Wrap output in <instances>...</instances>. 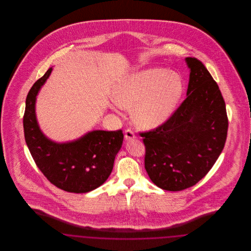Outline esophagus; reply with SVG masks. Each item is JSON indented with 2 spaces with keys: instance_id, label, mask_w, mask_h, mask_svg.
Masks as SVG:
<instances>
[{
  "instance_id": "34e87169",
  "label": "esophagus",
  "mask_w": 251,
  "mask_h": 251,
  "mask_svg": "<svg viewBox=\"0 0 251 251\" xmlns=\"http://www.w3.org/2000/svg\"><path fill=\"white\" fill-rule=\"evenodd\" d=\"M132 138H135V134H134V132L131 129H127V130H125V139L126 140H130V139H132Z\"/></svg>"
}]
</instances>
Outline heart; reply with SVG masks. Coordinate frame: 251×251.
I'll return each instance as SVG.
<instances>
[{
  "label": "heart",
  "mask_w": 251,
  "mask_h": 251,
  "mask_svg": "<svg viewBox=\"0 0 251 251\" xmlns=\"http://www.w3.org/2000/svg\"><path fill=\"white\" fill-rule=\"evenodd\" d=\"M183 93V82L176 72L149 69L123 78L114 89L113 100L120 107L132 110V119L142 129L166 122Z\"/></svg>",
  "instance_id": "heart-1"
}]
</instances>
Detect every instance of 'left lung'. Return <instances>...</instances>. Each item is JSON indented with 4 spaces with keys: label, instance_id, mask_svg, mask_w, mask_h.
Returning a JSON list of instances; mask_svg holds the SVG:
<instances>
[{
    "label": "left lung",
    "instance_id": "left-lung-1",
    "mask_svg": "<svg viewBox=\"0 0 251 251\" xmlns=\"http://www.w3.org/2000/svg\"><path fill=\"white\" fill-rule=\"evenodd\" d=\"M190 69L187 97L162 125L139 132L145 168L158 187L181 191L199 182L215 165L227 139V111L220 89L202 62Z\"/></svg>",
    "mask_w": 251,
    "mask_h": 251
}]
</instances>
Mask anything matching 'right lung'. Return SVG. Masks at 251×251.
Wrapping results in <instances>:
<instances>
[{
	"instance_id": "1",
	"label": "right lung",
	"mask_w": 251,
	"mask_h": 251,
	"mask_svg": "<svg viewBox=\"0 0 251 251\" xmlns=\"http://www.w3.org/2000/svg\"><path fill=\"white\" fill-rule=\"evenodd\" d=\"M52 71L36 81L26 98L24 137L36 166L50 183L70 193H87L100 186L112 172L123 141L122 130L93 131L69 143H55L40 131L36 97Z\"/></svg>"
}]
</instances>
